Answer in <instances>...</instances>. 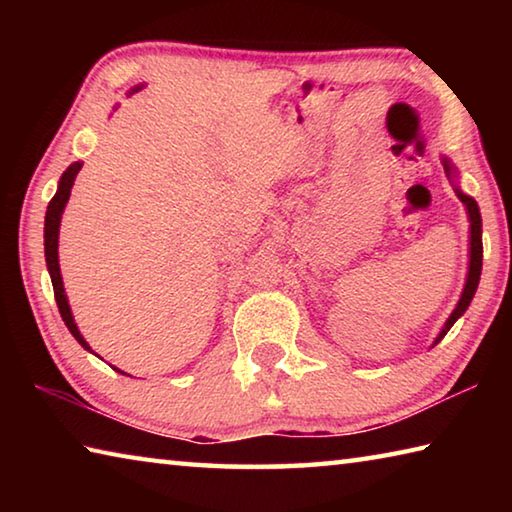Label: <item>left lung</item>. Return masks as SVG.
<instances>
[{
  "mask_svg": "<svg viewBox=\"0 0 512 512\" xmlns=\"http://www.w3.org/2000/svg\"><path fill=\"white\" fill-rule=\"evenodd\" d=\"M440 162H443L445 167V173L449 176V180L454 183V192L458 196V201H461L465 205V212H467V221H470V262H467V275H465V287H463V293L461 298H458L456 307L452 314H449V318L445 320L443 329H440L436 339H433L431 348L433 345H438L440 341H443V336L452 329V325L456 323L458 318H461L467 307H470V302L474 298L476 293V287H479V280H481V264H483V241H481V212H479V205H476V201L472 196H467L461 187L456 185V178H458V169L454 167V162L447 158V155H443L440 158Z\"/></svg>",
  "mask_w": 512,
  "mask_h": 512,
  "instance_id": "left-lung-1",
  "label": "left lung"
}]
</instances>
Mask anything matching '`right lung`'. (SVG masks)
Instances as JSON below:
<instances>
[{"instance_id": "add662e5", "label": "right lung", "mask_w": 512, "mask_h": 512, "mask_svg": "<svg viewBox=\"0 0 512 512\" xmlns=\"http://www.w3.org/2000/svg\"><path fill=\"white\" fill-rule=\"evenodd\" d=\"M144 85H135V88L128 92V97L135 92H140ZM83 167V162H74L69 164V167L63 171V176L58 180V189L54 198H51L49 205H47V216H45V259H47V271L51 277V284H54V296H56V305L60 316H63L65 325L69 332L76 341L81 343V348H85L88 352H92L90 343L83 339V334L79 332V327L74 323V316H72V309H69V300H67V293L63 287V275H60V264H58V235H60V219H63V212H65V205L69 201V194H72V187H74V180L79 176V171ZM94 354V352H92ZM112 370L121 372L119 368L112 366ZM121 375H126V372H121ZM131 377V375H128Z\"/></svg>"}]
</instances>
